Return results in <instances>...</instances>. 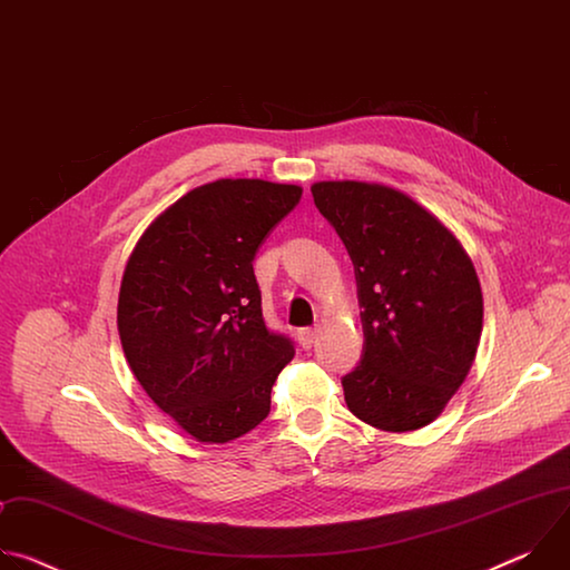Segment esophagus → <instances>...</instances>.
<instances>
[{"mask_svg":"<svg viewBox=\"0 0 570 570\" xmlns=\"http://www.w3.org/2000/svg\"><path fill=\"white\" fill-rule=\"evenodd\" d=\"M297 341H299L302 350H311L313 343H315V330H299Z\"/></svg>","mask_w":570,"mask_h":570,"instance_id":"34e87169","label":"esophagus"}]
</instances>
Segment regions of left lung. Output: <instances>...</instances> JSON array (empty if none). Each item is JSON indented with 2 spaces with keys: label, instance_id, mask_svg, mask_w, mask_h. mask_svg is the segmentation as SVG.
<instances>
[{
  "label": "left lung",
  "instance_id": "obj_1",
  "mask_svg": "<svg viewBox=\"0 0 570 570\" xmlns=\"http://www.w3.org/2000/svg\"><path fill=\"white\" fill-rule=\"evenodd\" d=\"M352 257L363 306V356L343 376L347 409L385 433L440 417L464 383L482 332V291L455 234L394 187L324 180L311 187Z\"/></svg>",
  "mask_w": 570,
  "mask_h": 570
}]
</instances>
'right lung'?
<instances>
[{
  "instance_id": "right-lung-1",
  "label": "right lung",
  "mask_w": 570,
  "mask_h": 570,
  "mask_svg": "<svg viewBox=\"0 0 570 570\" xmlns=\"http://www.w3.org/2000/svg\"><path fill=\"white\" fill-rule=\"evenodd\" d=\"M299 198L302 187L259 178L207 183L161 212L126 262L117 304L126 361L198 442L225 444L259 426L295 356L266 327L253 262Z\"/></svg>"
}]
</instances>
